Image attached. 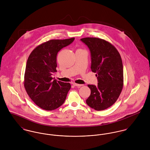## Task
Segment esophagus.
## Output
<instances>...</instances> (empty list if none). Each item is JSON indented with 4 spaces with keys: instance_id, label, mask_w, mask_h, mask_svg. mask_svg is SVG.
<instances>
[{
    "instance_id": "1",
    "label": "esophagus",
    "mask_w": 150,
    "mask_h": 150,
    "mask_svg": "<svg viewBox=\"0 0 150 150\" xmlns=\"http://www.w3.org/2000/svg\"><path fill=\"white\" fill-rule=\"evenodd\" d=\"M73 84L74 85V86H83L82 84H76V83H73Z\"/></svg>"
}]
</instances>
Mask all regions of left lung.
Instances as JSON below:
<instances>
[{
  "mask_svg": "<svg viewBox=\"0 0 150 150\" xmlns=\"http://www.w3.org/2000/svg\"><path fill=\"white\" fill-rule=\"evenodd\" d=\"M81 40L88 46L91 57V69L96 73L98 86L88 85L91 95L86 100L89 107L100 111L111 106L120 96L124 86L121 55L111 43L96 38Z\"/></svg>",
  "mask_w": 150,
  "mask_h": 150,
  "instance_id": "left-lung-1",
  "label": "left lung"
}]
</instances>
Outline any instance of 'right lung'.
Wrapping results in <instances>:
<instances>
[{"label": "right lung", "mask_w": 150, "mask_h": 150, "mask_svg": "<svg viewBox=\"0 0 150 150\" xmlns=\"http://www.w3.org/2000/svg\"><path fill=\"white\" fill-rule=\"evenodd\" d=\"M74 40H50L36 47L28 57L24 87L30 98L42 109L53 110L64 103L71 85L53 80L52 74L57 72L58 52Z\"/></svg>", "instance_id": "1"}]
</instances>
